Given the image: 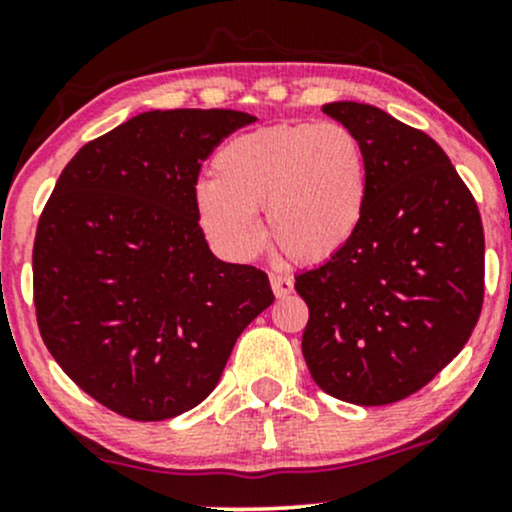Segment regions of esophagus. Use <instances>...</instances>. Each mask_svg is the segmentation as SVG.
Instances as JSON below:
<instances>
[{
	"label": "esophagus",
	"instance_id": "esophagus-1",
	"mask_svg": "<svg viewBox=\"0 0 512 512\" xmlns=\"http://www.w3.org/2000/svg\"><path fill=\"white\" fill-rule=\"evenodd\" d=\"M269 284H272V291H274L276 298L289 296V293L293 291V279H291V276L269 274Z\"/></svg>",
	"mask_w": 512,
	"mask_h": 512
}]
</instances>
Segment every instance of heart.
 I'll list each match as a JSON object with an SVG mask.
<instances>
[{
  "label": "heart",
  "instance_id": "b5f03b06",
  "mask_svg": "<svg viewBox=\"0 0 512 512\" xmlns=\"http://www.w3.org/2000/svg\"><path fill=\"white\" fill-rule=\"evenodd\" d=\"M211 175L195 190L197 221L238 262L264 243L255 211L264 209L276 248L301 264L339 255L366 214V146L342 122H279L238 134L216 151Z\"/></svg>",
  "mask_w": 512,
  "mask_h": 512
}]
</instances>
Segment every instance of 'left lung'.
<instances>
[{"label": "left lung", "instance_id": "8db88e82", "mask_svg": "<svg viewBox=\"0 0 512 512\" xmlns=\"http://www.w3.org/2000/svg\"><path fill=\"white\" fill-rule=\"evenodd\" d=\"M322 113L368 154V202L346 248L296 276L303 356L327 395L380 407L414 395L462 351L484 303V228L448 154L375 105Z\"/></svg>", "mask_w": 512, "mask_h": 512}]
</instances>
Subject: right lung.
<instances>
[{
	"instance_id": "right-lung-1",
	"label": "right lung",
	"mask_w": 512,
	"mask_h": 512,
	"mask_svg": "<svg viewBox=\"0 0 512 512\" xmlns=\"http://www.w3.org/2000/svg\"><path fill=\"white\" fill-rule=\"evenodd\" d=\"M255 120L219 108L132 117L76 151L40 214V337L115 414L163 421L197 407L274 301L262 269L214 257L195 211L202 161Z\"/></svg>"
}]
</instances>
